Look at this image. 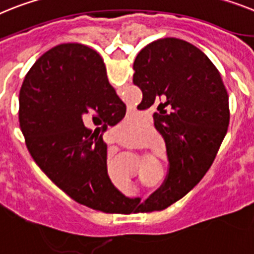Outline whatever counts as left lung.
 I'll return each instance as SVG.
<instances>
[{
  "instance_id": "8db88e82",
  "label": "left lung",
  "mask_w": 254,
  "mask_h": 254,
  "mask_svg": "<svg viewBox=\"0 0 254 254\" xmlns=\"http://www.w3.org/2000/svg\"><path fill=\"white\" fill-rule=\"evenodd\" d=\"M133 70V83L142 91L137 109H157L154 126L170 163L164 183L140 208L162 211L185 196L213 163L230 121L229 95L213 63L179 38L149 43Z\"/></svg>"
}]
</instances>
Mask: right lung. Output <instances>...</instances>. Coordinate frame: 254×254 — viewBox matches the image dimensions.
Returning a JSON list of instances; mask_svg holds the SVG:
<instances>
[{
  "label": "right lung",
  "mask_w": 254,
  "mask_h": 254,
  "mask_svg": "<svg viewBox=\"0 0 254 254\" xmlns=\"http://www.w3.org/2000/svg\"><path fill=\"white\" fill-rule=\"evenodd\" d=\"M19 103L27 148L49 179L79 204L118 211L126 198L109 179L100 132L122 121L126 105L101 56L79 43L53 47L27 73ZM90 120L94 132L85 127Z\"/></svg>",
  "instance_id": "right-lung-1"
}]
</instances>
